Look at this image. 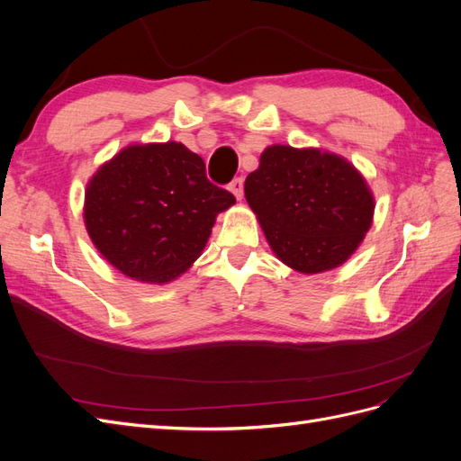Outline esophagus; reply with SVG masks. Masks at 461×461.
<instances>
[{
  "label": "esophagus",
  "mask_w": 461,
  "mask_h": 461,
  "mask_svg": "<svg viewBox=\"0 0 461 461\" xmlns=\"http://www.w3.org/2000/svg\"><path fill=\"white\" fill-rule=\"evenodd\" d=\"M229 190L234 194L236 196V200H240L242 196H244V180L239 176V178H234L232 183L229 185Z\"/></svg>",
  "instance_id": "1"
}]
</instances>
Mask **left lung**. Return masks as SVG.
<instances>
[{"label": "left lung", "mask_w": 461, "mask_h": 461, "mask_svg": "<svg viewBox=\"0 0 461 461\" xmlns=\"http://www.w3.org/2000/svg\"><path fill=\"white\" fill-rule=\"evenodd\" d=\"M244 192L276 258L300 273L344 263L371 227L366 180L334 153L271 146Z\"/></svg>", "instance_id": "obj_1"}]
</instances>
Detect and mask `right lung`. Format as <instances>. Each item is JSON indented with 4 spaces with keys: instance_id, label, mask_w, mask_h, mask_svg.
<instances>
[{
    "instance_id": "right-lung-1",
    "label": "right lung",
    "mask_w": 461,
    "mask_h": 461,
    "mask_svg": "<svg viewBox=\"0 0 461 461\" xmlns=\"http://www.w3.org/2000/svg\"><path fill=\"white\" fill-rule=\"evenodd\" d=\"M234 196L209 183L183 144L122 149L86 190L85 222L100 254L136 281L169 283L196 261Z\"/></svg>"
}]
</instances>
